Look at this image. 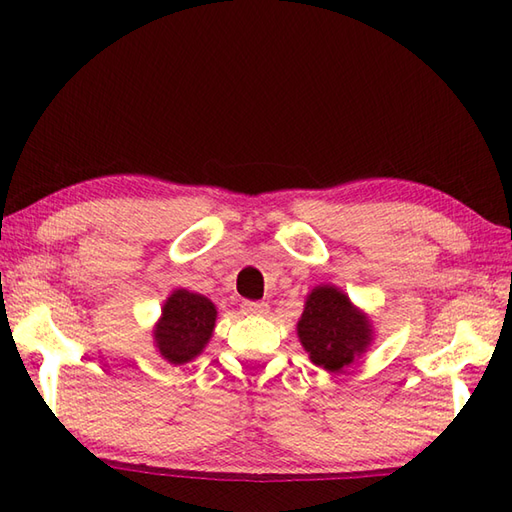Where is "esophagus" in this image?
I'll use <instances>...</instances> for the list:
<instances>
[{
    "instance_id": "34e87169",
    "label": "esophagus",
    "mask_w": 512,
    "mask_h": 512,
    "mask_svg": "<svg viewBox=\"0 0 512 512\" xmlns=\"http://www.w3.org/2000/svg\"><path fill=\"white\" fill-rule=\"evenodd\" d=\"M242 312L250 314V317H264V314H268V303H264V301H244Z\"/></svg>"
}]
</instances>
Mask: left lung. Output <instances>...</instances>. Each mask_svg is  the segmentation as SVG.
<instances>
[{
  "mask_svg": "<svg viewBox=\"0 0 512 512\" xmlns=\"http://www.w3.org/2000/svg\"><path fill=\"white\" fill-rule=\"evenodd\" d=\"M297 334L310 361L325 372H343L372 343V323L336 286H317L303 308Z\"/></svg>",
  "mask_w": 512,
  "mask_h": 512,
  "instance_id": "1",
  "label": "left lung"
}]
</instances>
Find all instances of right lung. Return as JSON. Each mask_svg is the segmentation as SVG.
Instances as JSON below:
<instances>
[{"mask_svg":"<svg viewBox=\"0 0 512 512\" xmlns=\"http://www.w3.org/2000/svg\"><path fill=\"white\" fill-rule=\"evenodd\" d=\"M215 319L217 310L211 299L184 288L173 290L154 330L156 350L171 365L193 361L211 341Z\"/></svg>","mask_w":512,"mask_h":512,"instance_id":"add662e5","label":"right lung"}]
</instances>
